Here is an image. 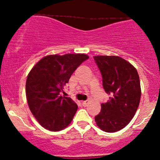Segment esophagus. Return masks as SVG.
Returning a JSON list of instances; mask_svg holds the SVG:
<instances>
[{
    "label": "esophagus",
    "mask_w": 160,
    "mask_h": 160,
    "mask_svg": "<svg viewBox=\"0 0 160 160\" xmlns=\"http://www.w3.org/2000/svg\"><path fill=\"white\" fill-rule=\"evenodd\" d=\"M81 104H82V105L83 106V107H87V106H88V101H82Z\"/></svg>",
    "instance_id": "34e87169"
}]
</instances>
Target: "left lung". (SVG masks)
Here are the masks:
<instances>
[{"instance_id":"1","label":"left lung","mask_w":160,"mask_h":160,"mask_svg":"<svg viewBox=\"0 0 160 160\" xmlns=\"http://www.w3.org/2000/svg\"><path fill=\"white\" fill-rule=\"evenodd\" d=\"M103 78V87L111 95L109 101L101 104L95 117L97 125L106 132L122 129L133 118L141 98L139 76L136 69L117 56H95Z\"/></svg>"}]
</instances>
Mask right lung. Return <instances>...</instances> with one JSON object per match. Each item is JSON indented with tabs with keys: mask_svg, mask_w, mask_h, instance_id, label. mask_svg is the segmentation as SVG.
I'll use <instances>...</instances> for the list:
<instances>
[{
	"mask_svg": "<svg viewBox=\"0 0 160 160\" xmlns=\"http://www.w3.org/2000/svg\"><path fill=\"white\" fill-rule=\"evenodd\" d=\"M88 58L83 53L49 55L31 70L25 84L27 101L31 112L46 129L61 131L72 122L77 104L60 93L72 72Z\"/></svg>",
	"mask_w": 160,
	"mask_h": 160,
	"instance_id": "add662e5",
	"label": "right lung"
}]
</instances>
